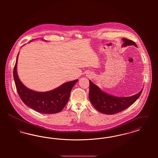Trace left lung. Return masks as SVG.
Listing matches in <instances>:
<instances>
[{"mask_svg": "<svg viewBox=\"0 0 158 158\" xmlns=\"http://www.w3.org/2000/svg\"><path fill=\"white\" fill-rule=\"evenodd\" d=\"M122 47L127 45H137L135 42L126 38H122ZM143 89L139 93L130 97H118L110 95L101 90L97 85L89 81V98L91 104L100 113L112 115L120 113L134 104L140 97Z\"/></svg>", "mask_w": 158, "mask_h": 158, "instance_id": "obj_1", "label": "left lung"}]
</instances>
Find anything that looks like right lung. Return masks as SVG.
Returning <instances> with one entry per match:
<instances>
[{
	"instance_id": "1",
	"label": "right lung",
	"mask_w": 158,
	"mask_h": 158,
	"mask_svg": "<svg viewBox=\"0 0 158 158\" xmlns=\"http://www.w3.org/2000/svg\"><path fill=\"white\" fill-rule=\"evenodd\" d=\"M18 55L19 53L14 69V77L16 90L23 102L38 113L50 114L60 112L67 104L70 92L78 79L64 83L49 91L38 92L30 89L23 84L18 75Z\"/></svg>"
}]
</instances>
